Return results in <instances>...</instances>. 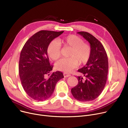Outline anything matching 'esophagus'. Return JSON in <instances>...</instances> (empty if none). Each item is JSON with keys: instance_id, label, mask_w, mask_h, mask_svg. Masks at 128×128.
<instances>
[{"instance_id": "34e87169", "label": "esophagus", "mask_w": 128, "mask_h": 128, "mask_svg": "<svg viewBox=\"0 0 128 128\" xmlns=\"http://www.w3.org/2000/svg\"><path fill=\"white\" fill-rule=\"evenodd\" d=\"M63 75H64V77L65 78L70 76V74H68V73H66V72H64V73L63 74Z\"/></svg>"}]
</instances>
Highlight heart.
Returning <instances> with one entry per match:
<instances>
[{
    "mask_svg": "<svg viewBox=\"0 0 128 128\" xmlns=\"http://www.w3.org/2000/svg\"><path fill=\"white\" fill-rule=\"evenodd\" d=\"M68 48V56L69 58L60 59L56 63V70L64 72H70L75 68L79 64H84L88 62L91 54L90 46L84 42L79 37L70 35L64 37L58 38L57 41L50 42L47 48V53L50 58L57 60L61 55L60 46Z\"/></svg>",
    "mask_w": 128,
    "mask_h": 128,
    "instance_id": "obj_1",
    "label": "heart"
}]
</instances>
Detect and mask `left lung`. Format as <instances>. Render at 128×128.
I'll use <instances>...</instances> for the list:
<instances>
[{
    "mask_svg": "<svg viewBox=\"0 0 128 128\" xmlns=\"http://www.w3.org/2000/svg\"><path fill=\"white\" fill-rule=\"evenodd\" d=\"M77 34L89 42L91 54L86 65L78 70L86 79L77 77L78 84L72 89L71 92L75 99L85 102L95 100L103 91L107 80L108 62L103 44L95 37L85 32Z\"/></svg>",
    "mask_w": 128,
    "mask_h": 128,
    "instance_id": "left-lung-1",
    "label": "left lung"
}]
</instances>
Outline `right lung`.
I'll return each mask as SVG.
<instances>
[{"instance_id": "1", "label": "right lung", "mask_w": 128, "mask_h": 128, "mask_svg": "<svg viewBox=\"0 0 128 128\" xmlns=\"http://www.w3.org/2000/svg\"><path fill=\"white\" fill-rule=\"evenodd\" d=\"M63 32L44 30L37 32L26 42L20 54L18 70L23 88L28 96L38 101L50 97L56 83L64 78L59 71L46 78L53 68L47 48L52 40Z\"/></svg>"}]
</instances>
